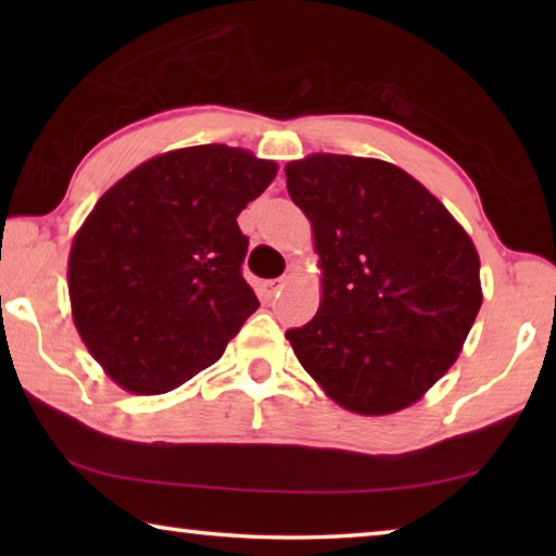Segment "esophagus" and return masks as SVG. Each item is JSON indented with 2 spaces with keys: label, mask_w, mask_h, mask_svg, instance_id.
<instances>
[{
  "label": "esophagus",
  "mask_w": 556,
  "mask_h": 556,
  "mask_svg": "<svg viewBox=\"0 0 556 556\" xmlns=\"http://www.w3.org/2000/svg\"><path fill=\"white\" fill-rule=\"evenodd\" d=\"M285 285H287V277H279V279H269V281H265V285H262V294H265V299H271V296H277L281 289H285Z\"/></svg>",
  "instance_id": "esophagus-1"
}]
</instances>
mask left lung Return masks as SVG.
I'll use <instances>...</instances> for the list:
<instances>
[{
	"instance_id": "left-lung-1",
	"label": "left lung",
	"mask_w": 556,
	"mask_h": 556,
	"mask_svg": "<svg viewBox=\"0 0 556 556\" xmlns=\"http://www.w3.org/2000/svg\"><path fill=\"white\" fill-rule=\"evenodd\" d=\"M321 267V306L287 338L341 407L417 402L464 348L481 294L468 232L417 178L380 159L312 154L285 166Z\"/></svg>"
}]
</instances>
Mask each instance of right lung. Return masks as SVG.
Listing matches in <instances>:
<instances>
[{
	"mask_svg": "<svg viewBox=\"0 0 556 556\" xmlns=\"http://www.w3.org/2000/svg\"><path fill=\"white\" fill-rule=\"evenodd\" d=\"M277 164L225 144L149 159L102 193L68 257L73 321L119 388L162 394L223 355L260 301L238 215Z\"/></svg>",
	"mask_w": 556,
	"mask_h": 556,
	"instance_id": "obj_1",
	"label": "right lung"
}]
</instances>
